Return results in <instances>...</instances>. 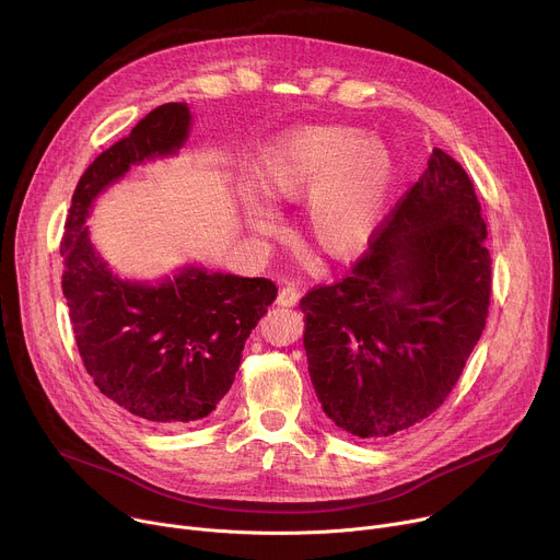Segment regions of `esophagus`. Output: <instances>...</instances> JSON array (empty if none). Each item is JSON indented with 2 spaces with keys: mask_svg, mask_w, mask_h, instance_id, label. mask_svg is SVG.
Returning <instances> with one entry per match:
<instances>
[{
  "mask_svg": "<svg viewBox=\"0 0 560 560\" xmlns=\"http://www.w3.org/2000/svg\"><path fill=\"white\" fill-rule=\"evenodd\" d=\"M299 299H301L299 290H296L292 283H288V285H283V288L279 290V294H277V305L292 307V305H296V303H299Z\"/></svg>",
  "mask_w": 560,
  "mask_h": 560,
  "instance_id": "1",
  "label": "esophagus"
}]
</instances>
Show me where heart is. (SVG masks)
<instances>
[{
    "label": "heart",
    "mask_w": 560,
    "mask_h": 560,
    "mask_svg": "<svg viewBox=\"0 0 560 560\" xmlns=\"http://www.w3.org/2000/svg\"><path fill=\"white\" fill-rule=\"evenodd\" d=\"M394 188L387 148L350 126H307L281 135L261 154L255 190L271 206L305 197L303 234L332 259L361 253L383 223ZM253 234L275 236L279 214L257 199L242 201Z\"/></svg>",
    "instance_id": "obj_1"
}]
</instances>
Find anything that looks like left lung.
<instances>
[{
	"label": "left lung",
	"mask_w": 560,
	"mask_h": 560,
	"mask_svg": "<svg viewBox=\"0 0 560 560\" xmlns=\"http://www.w3.org/2000/svg\"><path fill=\"white\" fill-rule=\"evenodd\" d=\"M486 238L467 173L434 148L352 275L301 299L307 372L337 428L381 441L443 406L486 328Z\"/></svg>",
	"instance_id": "8db88e82"
}]
</instances>
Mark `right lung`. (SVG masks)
Instances as JSON below:
<instances>
[{"label":"right lung","instance_id":"add662e5","mask_svg":"<svg viewBox=\"0 0 560 560\" xmlns=\"http://www.w3.org/2000/svg\"><path fill=\"white\" fill-rule=\"evenodd\" d=\"M192 126L188 104L148 113L79 179L61 238V290L82 361L95 385L154 425L208 417L242 363L246 339L277 299L270 279L186 264L164 279H124L91 242L95 199L130 168L175 156Z\"/></svg>","mask_w":560,"mask_h":560}]
</instances>
